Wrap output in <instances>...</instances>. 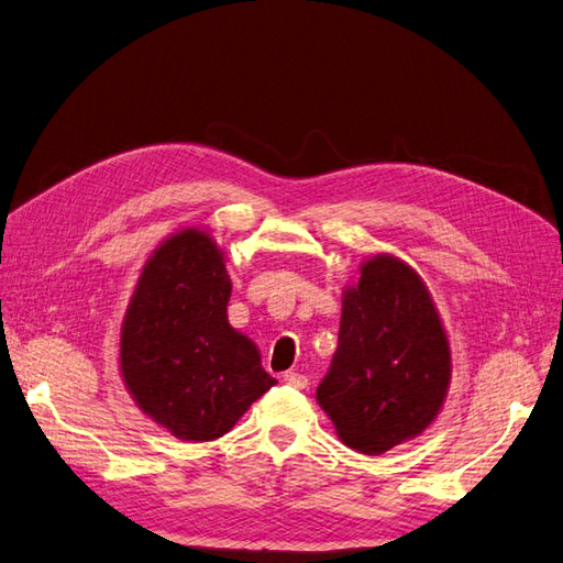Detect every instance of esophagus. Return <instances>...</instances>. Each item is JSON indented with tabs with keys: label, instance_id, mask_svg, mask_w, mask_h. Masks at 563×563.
<instances>
[{
	"label": "esophagus",
	"instance_id": "obj_1",
	"mask_svg": "<svg viewBox=\"0 0 563 563\" xmlns=\"http://www.w3.org/2000/svg\"><path fill=\"white\" fill-rule=\"evenodd\" d=\"M282 380H284L286 385L298 387V389H305V387H308V376H302V373H296V371H286L284 376H282Z\"/></svg>",
	"mask_w": 563,
	"mask_h": 563
}]
</instances>
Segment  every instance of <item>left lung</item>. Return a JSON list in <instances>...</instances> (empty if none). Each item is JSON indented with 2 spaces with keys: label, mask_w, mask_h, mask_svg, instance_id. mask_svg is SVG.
<instances>
[{
  "label": "left lung",
  "mask_w": 563,
  "mask_h": 563,
  "mask_svg": "<svg viewBox=\"0 0 563 563\" xmlns=\"http://www.w3.org/2000/svg\"><path fill=\"white\" fill-rule=\"evenodd\" d=\"M451 385V345L428 284L391 253L343 291L338 350L317 401L345 446L380 455L437 420Z\"/></svg>",
  "instance_id": "1"
}]
</instances>
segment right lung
<instances>
[{"label": "right lung", "instance_id": "obj_1", "mask_svg": "<svg viewBox=\"0 0 563 563\" xmlns=\"http://www.w3.org/2000/svg\"><path fill=\"white\" fill-rule=\"evenodd\" d=\"M225 251L183 228L152 251L119 331L131 399L180 441L228 434L277 380L253 340L230 327Z\"/></svg>", "mask_w": 563, "mask_h": 563}]
</instances>
